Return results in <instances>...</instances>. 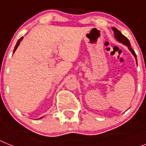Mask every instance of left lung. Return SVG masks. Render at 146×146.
I'll return each mask as SVG.
<instances>
[{
  "mask_svg": "<svg viewBox=\"0 0 146 146\" xmlns=\"http://www.w3.org/2000/svg\"><path fill=\"white\" fill-rule=\"evenodd\" d=\"M112 29L113 30V32H114L115 38H117L119 41H120V42H122V44H125L126 46H128V49L131 50V52H132V54L134 56L136 60H137V56H136V53H135V52H134V50L131 48V44H130L129 40H128V39L127 38H126L124 35H122V34L121 33V32L119 31L117 28L113 27Z\"/></svg>",
  "mask_w": 146,
  "mask_h": 146,
  "instance_id": "left-lung-1",
  "label": "left lung"
}]
</instances>
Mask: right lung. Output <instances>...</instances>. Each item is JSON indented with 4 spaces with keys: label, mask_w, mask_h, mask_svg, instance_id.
<instances>
[{
    "label": "right lung",
    "mask_w": 146,
    "mask_h": 146,
    "mask_svg": "<svg viewBox=\"0 0 146 146\" xmlns=\"http://www.w3.org/2000/svg\"><path fill=\"white\" fill-rule=\"evenodd\" d=\"M22 39H23V37H21V38H20L18 39V42H17V44H16V45H15V48H14V50H13V52H15V50H16V49L18 48V46H19V44H20V42H21V41Z\"/></svg>",
    "instance_id": "obj_1"
}]
</instances>
